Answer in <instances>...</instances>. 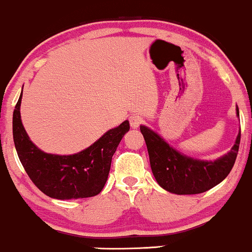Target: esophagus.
Segmentation results:
<instances>
[{"instance_id":"34e87169","label":"esophagus","mask_w":252,"mask_h":252,"mask_svg":"<svg viewBox=\"0 0 252 252\" xmlns=\"http://www.w3.org/2000/svg\"><path fill=\"white\" fill-rule=\"evenodd\" d=\"M141 123H143V119H141L139 115H132V117L129 118V124H131L132 128H138Z\"/></svg>"}]
</instances>
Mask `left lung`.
Segmentation results:
<instances>
[{
  "label": "left lung",
  "mask_w": 252,
  "mask_h": 252,
  "mask_svg": "<svg viewBox=\"0 0 252 252\" xmlns=\"http://www.w3.org/2000/svg\"><path fill=\"white\" fill-rule=\"evenodd\" d=\"M236 111L239 117L238 107ZM140 132L146 143L156 180L164 190L176 194L203 193L223 182L232 170L241 143L239 131L230 152L217 160L208 161L183 155L149 127L141 125Z\"/></svg>",
  "instance_id": "obj_1"
}]
</instances>
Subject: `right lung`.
<instances>
[{
  "label": "right lung",
  "instance_id": "add662e5",
  "mask_svg": "<svg viewBox=\"0 0 252 252\" xmlns=\"http://www.w3.org/2000/svg\"><path fill=\"white\" fill-rule=\"evenodd\" d=\"M21 99L13 114L15 149L27 174L41 192L55 199H78L99 194L107 182L112 157L129 131L128 120L109 129L93 145L70 156L50 155L35 146L21 121Z\"/></svg>",
  "mask_w": 252,
  "mask_h": 252
}]
</instances>
